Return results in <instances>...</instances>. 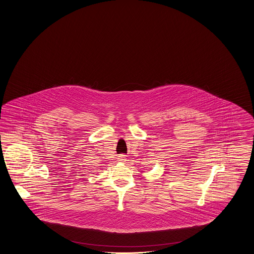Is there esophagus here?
Returning a JSON list of instances; mask_svg holds the SVG:
<instances>
[{
	"label": "esophagus",
	"instance_id": "esophagus-1",
	"mask_svg": "<svg viewBox=\"0 0 254 254\" xmlns=\"http://www.w3.org/2000/svg\"><path fill=\"white\" fill-rule=\"evenodd\" d=\"M118 161L124 162L125 161H127V158L125 155H120V156H118Z\"/></svg>",
	"mask_w": 254,
	"mask_h": 254
}]
</instances>
